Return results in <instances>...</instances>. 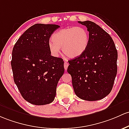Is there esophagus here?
Wrapping results in <instances>:
<instances>
[{"instance_id":"1","label":"esophagus","mask_w":129,"mask_h":129,"mask_svg":"<svg viewBox=\"0 0 129 129\" xmlns=\"http://www.w3.org/2000/svg\"><path fill=\"white\" fill-rule=\"evenodd\" d=\"M65 62H64V69L65 70H66V71L67 70V68H68V66H69V62H68L67 59H65Z\"/></svg>"}]
</instances>
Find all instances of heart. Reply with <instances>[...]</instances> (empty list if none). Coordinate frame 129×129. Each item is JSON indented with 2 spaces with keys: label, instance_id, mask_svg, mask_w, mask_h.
Wrapping results in <instances>:
<instances>
[{
  "label": "heart",
  "instance_id": "1",
  "mask_svg": "<svg viewBox=\"0 0 129 129\" xmlns=\"http://www.w3.org/2000/svg\"><path fill=\"white\" fill-rule=\"evenodd\" d=\"M89 42V33L83 27H70L59 30L52 36L49 48L57 55L62 48L63 53L71 58L81 56L87 49Z\"/></svg>",
  "mask_w": 129,
  "mask_h": 129
}]
</instances>
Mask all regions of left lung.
Returning <instances> with one entry per match:
<instances>
[{
  "label": "left lung",
  "instance_id": "1",
  "mask_svg": "<svg viewBox=\"0 0 129 129\" xmlns=\"http://www.w3.org/2000/svg\"><path fill=\"white\" fill-rule=\"evenodd\" d=\"M87 27L89 42L85 51L69 60L75 93L88 101L101 100L111 91L117 74V51L112 38L90 21H78Z\"/></svg>",
  "mask_w": 129,
  "mask_h": 129
}]
</instances>
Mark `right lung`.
<instances>
[{"instance_id":"obj_1","label":"right lung","mask_w":129,"mask_h":129,"mask_svg":"<svg viewBox=\"0 0 129 129\" xmlns=\"http://www.w3.org/2000/svg\"><path fill=\"white\" fill-rule=\"evenodd\" d=\"M59 27L35 24L24 32L13 49L14 81L24 99L35 105L54 101L58 81L64 73L63 59L51 56L48 45Z\"/></svg>"}]
</instances>
